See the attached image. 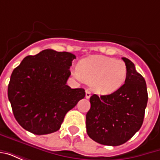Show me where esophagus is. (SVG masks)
I'll use <instances>...</instances> for the list:
<instances>
[{
    "instance_id": "34e87169",
    "label": "esophagus",
    "mask_w": 160,
    "mask_h": 160,
    "mask_svg": "<svg viewBox=\"0 0 160 160\" xmlns=\"http://www.w3.org/2000/svg\"><path fill=\"white\" fill-rule=\"evenodd\" d=\"M91 97V92L89 90L86 91V98H89Z\"/></svg>"
}]
</instances>
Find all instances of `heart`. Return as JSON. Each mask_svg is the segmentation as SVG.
<instances>
[{"label":"heart","instance_id":"heart-1","mask_svg":"<svg viewBox=\"0 0 160 160\" xmlns=\"http://www.w3.org/2000/svg\"><path fill=\"white\" fill-rule=\"evenodd\" d=\"M127 67L122 60L104 56H92L81 60L75 72L79 80L90 84L98 94H110L123 85Z\"/></svg>","mask_w":160,"mask_h":160}]
</instances>
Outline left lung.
Wrapping results in <instances>:
<instances>
[{
	"mask_svg": "<svg viewBox=\"0 0 160 160\" xmlns=\"http://www.w3.org/2000/svg\"><path fill=\"white\" fill-rule=\"evenodd\" d=\"M122 60L127 67L125 83L109 95L93 94L86 117L89 137L105 146H120L133 137L143 123L148 104L145 79L130 60Z\"/></svg>",
	"mask_w": 160,
	"mask_h": 160,
	"instance_id": "left-lung-1",
	"label": "left lung"
}]
</instances>
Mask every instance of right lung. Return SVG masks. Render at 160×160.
I'll list each match as a JSON object with an SVG mask.
<instances>
[{"instance_id":"add662e5","label":"right lung","mask_w":160,"mask_h":160,"mask_svg":"<svg viewBox=\"0 0 160 160\" xmlns=\"http://www.w3.org/2000/svg\"><path fill=\"white\" fill-rule=\"evenodd\" d=\"M76 56L44 49L25 57L12 71L8 96L19 125L34 134H48L61 128L67 112L86 95L83 88L67 85Z\"/></svg>"}]
</instances>
